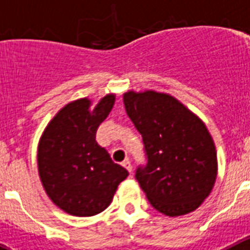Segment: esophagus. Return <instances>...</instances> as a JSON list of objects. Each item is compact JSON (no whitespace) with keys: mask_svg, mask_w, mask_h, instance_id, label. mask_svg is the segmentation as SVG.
Masks as SVG:
<instances>
[{"mask_svg":"<svg viewBox=\"0 0 250 250\" xmlns=\"http://www.w3.org/2000/svg\"><path fill=\"white\" fill-rule=\"evenodd\" d=\"M121 165H123V167H125V169H126L127 171H129V173H131V171H132L131 163H130V160H129V159H126V160H124L123 163H121Z\"/></svg>","mask_w":250,"mask_h":250,"instance_id":"esophagus-1","label":"esophagus"}]
</instances>
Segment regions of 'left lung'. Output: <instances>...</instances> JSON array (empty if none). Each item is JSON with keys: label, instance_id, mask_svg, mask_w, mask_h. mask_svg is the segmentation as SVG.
<instances>
[{"label": "left lung", "instance_id": "left-lung-1", "mask_svg": "<svg viewBox=\"0 0 250 250\" xmlns=\"http://www.w3.org/2000/svg\"><path fill=\"white\" fill-rule=\"evenodd\" d=\"M124 105L143 138L146 163L139 165L135 179L150 204L167 216L195 210L216 179V151L207 126L167 94L129 91Z\"/></svg>", "mask_w": 250, "mask_h": 250}]
</instances>
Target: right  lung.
I'll return each mask as SVG.
<instances>
[{
  "label": "right lung",
  "mask_w": 250,
  "mask_h": 250,
  "mask_svg": "<svg viewBox=\"0 0 250 250\" xmlns=\"http://www.w3.org/2000/svg\"><path fill=\"white\" fill-rule=\"evenodd\" d=\"M114 103V95H106L92 111L87 99L67 104L41 136L40 179L50 199L71 215L91 216L105 210L118 185L129 175L96 143L98 127Z\"/></svg>",
  "instance_id": "1"
}]
</instances>
